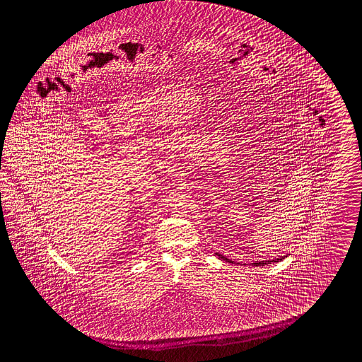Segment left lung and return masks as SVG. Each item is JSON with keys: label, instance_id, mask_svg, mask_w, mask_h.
<instances>
[{"label": "left lung", "instance_id": "left-lung-1", "mask_svg": "<svg viewBox=\"0 0 362 362\" xmlns=\"http://www.w3.org/2000/svg\"><path fill=\"white\" fill-rule=\"evenodd\" d=\"M218 255V257L220 259H224L228 261V262H230V264H234L233 262L232 259H228L226 257H224L223 255H218V253H216ZM284 259V257H280V259H269V261H259V262H253L252 265L253 267H264V265H267V264H273V262H279V261H281V259Z\"/></svg>", "mask_w": 362, "mask_h": 362}]
</instances>
